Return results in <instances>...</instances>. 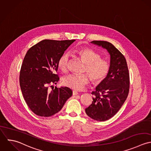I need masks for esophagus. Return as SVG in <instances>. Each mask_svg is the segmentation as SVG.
Wrapping results in <instances>:
<instances>
[{
    "label": "esophagus",
    "mask_w": 151,
    "mask_h": 151,
    "mask_svg": "<svg viewBox=\"0 0 151 151\" xmlns=\"http://www.w3.org/2000/svg\"><path fill=\"white\" fill-rule=\"evenodd\" d=\"M72 94H73V96H74V95H77V94H78V92L77 91H72Z\"/></svg>",
    "instance_id": "1"
}]
</instances>
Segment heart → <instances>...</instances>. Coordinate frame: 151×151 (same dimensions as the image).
<instances>
[{"label": "heart", "mask_w": 151, "mask_h": 151, "mask_svg": "<svg viewBox=\"0 0 151 151\" xmlns=\"http://www.w3.org/2000/svg\"><path fill=\"white\" fill-rule=\"evenodd\" d=\"M76 54L86 64L83 72L87 73L93 83H99L103 81L110 71L109 62L100 55L89 48L78 50ZM58 66L63 72H66L69 69V55L67 52L63 53L58 60ZM89 82V78L86 74H71L66 76L63 80L65 86L80 91Z\"/></svg>", "instance_id": "obj_1"}]
</instances>
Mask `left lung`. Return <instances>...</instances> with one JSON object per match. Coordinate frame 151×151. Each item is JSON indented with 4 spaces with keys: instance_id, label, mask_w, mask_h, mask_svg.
I'll use <instances>...</instances> for the list:
<instances>
[{
    "instance_id": "left-lung-1",
    "label": "left lung",
    "mask_w": 151,
    "mask_h": 151,
    "mask_svg": "<svg viewBox=\"0 0 151 151\" xmlns=\"http://www.w3.org/2000/svg\"><path fill=\"white\" fill-rule=\"evenodd\" d=\"M91 42L107 50L110 55V68L106 78L91 93L92 103L85 111L92 119L104 121L119 111L127 98L129 89V71L124 56L112 44L104 41Z\"/></svg>"
}]
</instances>
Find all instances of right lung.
Segmentation results:
<instances>
[{
  "instance_id": "1",
  "label": "right lung",
  "mask_w": 151,
  "mask_h": 151,
  "mask_svg": "<svg viewBox=\"0 0 151 151\" xmlns=\"http://www.w3.org/2000/svg\"><path fill=\"white\" fill-rule=\"evenodd\" d=\"M75 41L44 40L27 51L20 72V85L27 106L36 115H54L71 97L72 91L69 88H54L52 85L60 80L55 73L59 58Z\"/></svg>"
}]
</instances>
